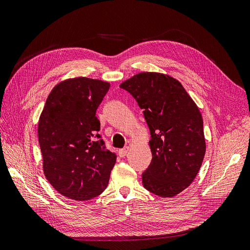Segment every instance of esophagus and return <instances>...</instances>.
Segmentation results:
<instances>
[{
    "label": "esophagus",
    "mask_w": 250,
    "mask_h": 250,
    "mask_svg": "<svg viewBox=\"0 0 250 250\" xmlns=\"http://www.w3.org/2000/svg\"><path fill=\"white\" fill-rule=\"evenodd\" d=\"M128 151H129V147H125V148H123V149L119 150V155H120V157H125V156L127 155V153H128Z\"/></svg>",
    "instance_id": "34e87169"
}]
</instances>
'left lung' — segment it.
<instances>
[{"instance_id": "left-lung-1", "label": "left lung", "mask_w": 250, "mask_h": 250, "mask_svg": "<svg viewBox=\"0 0 250 250\" xmlns=\"http://www.w3.org/2000/svg\"><path fill=\"white\" fill-rule=\"evenodd\" d=\"M120 87L138 102L150 129L152 161L142 174L143 186L161 197H174L193 183L206 154L201 112L169 75L142 72Z\"/></svg>"}]
</instances>
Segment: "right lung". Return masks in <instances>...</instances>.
I'll use <instances>...</instances> for the list:
<instances>
[{
  "label": "right lung",
  "instance_id": "obj_1",
  "mask_svg": "<svg viewBox=\"0 0 250 250\" xmlns=\"http://www.w3.org/2000/svg\"><path fill=\"white\" fill-rule=\"evenodd\" d=\"M109 86L86 77L65 79L53 87L40 116L43 174L66 198L86 201L108 185L117 155L99 140L96 110Z\"/></svg>",
  "mask_w": 250,
  "mask_h": 250
}]
</instances>
